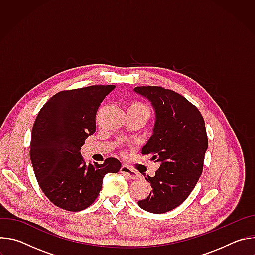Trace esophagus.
Listing matches in <instances>:
<instances>
[{
  "mask_svg": "<svg viewBox=\"0 0 255 255\" xmlns=\"http://www.w3.org/2000/svg\"><path fill=\"white\" fill-rule=\"evenodd\" d=\"M120 172H121L122 174H124L125 176L130 177V178H132V179H136V178H138V176H139V174H138L137 171H135L134 169L130 168V167L127 166V165H122L121 168H120Z\"/></svg>",
  "mask_w": 255,
  "mask_h": 255,
  "instance_id": "esophagus-1",
  "label": "esophagus"
}]
</instances>
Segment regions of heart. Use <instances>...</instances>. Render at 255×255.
Listing matches in <instances>:
<instances>
[{"mask_svg": "<svg viewBox=\"0 0 255 255\" xmlns=\"http://www.w3.org/2000/svg\"><path fill=\"white\" fill-rule=\"evenodd\" d=\"M131 106H132V107H139V108H146V109H148L146 106H145V105L142 104V103H134V104H132Z\"/></svg>", "mask_w": 255, "mask_h": 255, "instance_id": "1", "label": "heart"}]
</instances>
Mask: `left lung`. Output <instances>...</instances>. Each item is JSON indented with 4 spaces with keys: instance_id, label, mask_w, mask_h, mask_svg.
<instances>
[{
    "instance_id": "8db88e82",
    "label": "left lung",
    "mask_w": 255,
    "mask_h": 255,
    "mask_svg": "<svg viewBox=\"0 0 255 255\" xmlns=\"http://www.w3.org/2000/svg\"><path fill=\"white\" fill-rule=\"evenodd\" d=\"M155 110L153 134L142 148L160 166L154 176L145 177L152 191L138 205L162 214L183 204L202 174L208 137L199 109L184 96L162 87H136Z\"/></svg>"
}]
</instances>
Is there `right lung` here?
<instances>
[{
  "mask_svg": "<svg viewBox=\"0 0 255 255\" xmlns=\"http://www.w3.org/2000/svg\"><path fill=\"white\" fill-rule=\"evenodd\" d=\"M115 86L61 91L40 109L32 128L30 158L44 195L55 206L82 211L97 199L103 177L118 172L121 162L109 157L87 164L81 155L85 140L96 131V114Z\"/></svg>",
  "mask_w": 255,
  "mask_h": 255,
  "instance_id": "add662e5",
  "label": "right lung"
}]
</instances>
